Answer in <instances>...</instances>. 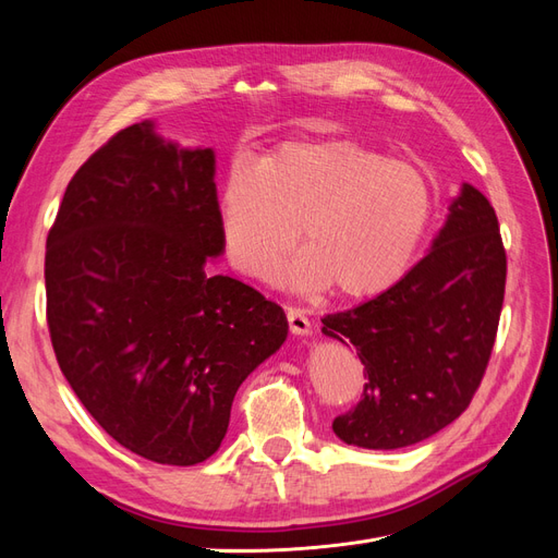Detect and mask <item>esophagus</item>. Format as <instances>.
Masks as SVG:
<instances>
[{"label":"esophagus","mask_w":558,"mask_h":558,"mask_svg":"<svg viewBox=\"0 0 558 558\" xmlns=\"http://www.w3.org/2000/svg\"><path fill=\"white\" fill-rule=\"evenodd\" d=\"M286 318H289V328L293 335H310L312 332V320L305 314V310L289 307L286 310Z\"/></svg>","instance_id":"obj_1"}]
</instances>
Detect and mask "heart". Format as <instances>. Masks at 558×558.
I'll list each match as a JSON object with an SVG mask.
<instances>
[{
  "label": "heart",
  "instance_id": "heart-1",
  "mask_svg": "<svg viewBox=\"0 0 558 558\" xmlns=\"http://www.w3.org/2000/svg\"><path fill=\"white\" fill-rule=\"evenodd\" d=\"M435 189L416 165L353 140L286 142L230 167L216 199L228 263L269 279L300 242L291 265L300 289L330 286L349 300L398 283L424 244Z\"/></svg>",
  "mask_w": 558,
  "mask_h": 558
}]
</instances>
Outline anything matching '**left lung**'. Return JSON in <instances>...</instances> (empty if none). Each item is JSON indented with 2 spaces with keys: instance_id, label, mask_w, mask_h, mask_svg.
I'll return each mask as SVG.
<instances>
[{
  "instance_id": "1",
  "label": "left lung",
  "mask_w": 558,
  "mask_h": 558,
  "mask_svg": "<svg viewBox=\"0 0 558 558\" xmlns=\"http://www.w3.org/2000/svg\"><path fill=\"white\" fill-rule=\"evenodd\" d=\"M508 277L488 199L463 183L428 256L381 295L328 314L324 332L356 347L363 396L335 416L347 445L400 449L459 418L492 359Z\"/></svg>"
}]
</instances>
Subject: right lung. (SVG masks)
<instances>
[{
    "label": "right lung",
    "mask_w": 558,
    "mask_h": 558,
    "mask_svg": "<svg viewBox=\"0 0 558 558\" xmlns=\"http://www.w3.org/2000/svg\"><path fill=\"white\" fill-rule=\"evenodd\" d=\"M214 150L130 125L66 185L46 238V320L58 365L118 445L162 465L221 447L240 384L289 320L240 279L207 275L223 251Z\"/></svg>",
    "instance_id": "obj_1"
}]
</instances>
